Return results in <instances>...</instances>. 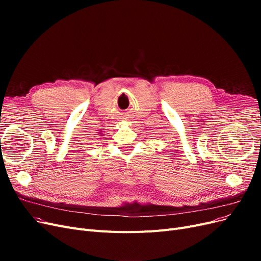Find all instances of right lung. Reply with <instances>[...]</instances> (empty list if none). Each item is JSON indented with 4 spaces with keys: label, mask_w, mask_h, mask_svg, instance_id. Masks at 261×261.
I'll return each mask as SVG.
<instances>
[{
    "label": "right lung",
    "mask_w": 261,
    "mask_h": 261,
    "mask_svg": "<svg viewBox=\"0 0 261 261\" xmlns=\"http://www.w3.org/2000/svg\"><path fill=\"white\" fill-rule=\"evenodd\" d=\"M100 132H101V130H100ZM99 134H100V136H103V135H105V134H103V135H102V133H99Z\"/></svg>",
    "instance_id": "right-lung-1"
}]
</instances>
